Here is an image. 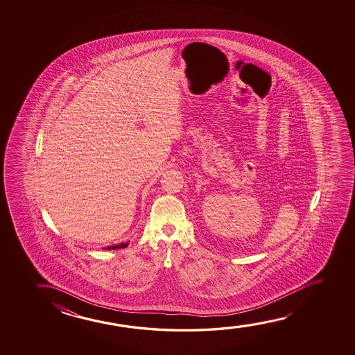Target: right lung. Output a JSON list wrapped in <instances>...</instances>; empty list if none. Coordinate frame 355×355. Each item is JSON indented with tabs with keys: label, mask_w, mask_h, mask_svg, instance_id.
I'll return each instance as SVG.
<instances>
[{
	"label": "right lung",
	"mask_w": 355,
	"mask_h": 355,
	"mask_svg": "<svg viewBox=\"0 0 355 355\" xmlns=\"http://www.w3.org/2000/svg\"><path fill=\"white\" fill-rule=\"evenodd\" d=\"M127 248V243H117V245H114V246H107V250H116V248Z\"/></svg>",
	"instance_id": "add662e5"
}]
</instances>
